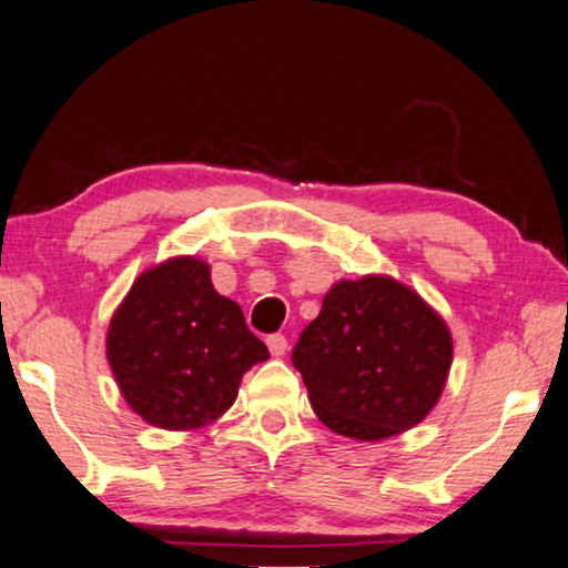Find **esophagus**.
<instances>
[{"label": "esophagus", "instance_id": "obj_1", "mask_svg": "<svg viewBox=\"0 0 568 568\" xmlns=\"http://www.w3.org/2000/svg\"><path fill=\"white\" fill-rule=\"evenodd\" d=\"M266 345H268V353H272L274 357H282L284 353H286V347H290V345H286V337L284 335H268L266 337Z\"/></svg>", "mask_w": 568, "mask_h": 568}]
</instances>
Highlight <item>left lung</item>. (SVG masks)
<instances>
[{"label":"left lung","mask_w":568,"mask_h":568,"mask_svg":"<svg viewBox=\"0 0 568 568\" xmlns=\"http://www.w3.org/2000/svg\"><path fill=\"white\" fill-rule=\"evenodd\" d=\"M292 363L322 424L378 442L412 429L436 406L452 365V335L396 278H343L296 339Z\"/></svg>","instance_id":"8db88e82"}]
</instances>
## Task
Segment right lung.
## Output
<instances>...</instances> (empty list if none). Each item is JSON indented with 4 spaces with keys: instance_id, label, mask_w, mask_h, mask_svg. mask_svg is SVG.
Segmentation results:
<instances>
[{
    "instance_id": "add662e5",
    "label": "right lung",
    "mask_w": 568,
    "mask_h": 568,
    "mask_svg": "<svg viewBox=\"0 0 568 568\" xmlns=\"http://www.w3.org/2000/svg\"><path fill=\"white\" fill-rule=\"evenodd\" d=\"M106 357L134 414L187 432L229 412L243 373L268 351L239 304L215 292L211 266L178 256L132 284L111 317Z\"/></svg>"
}]
</instances>
